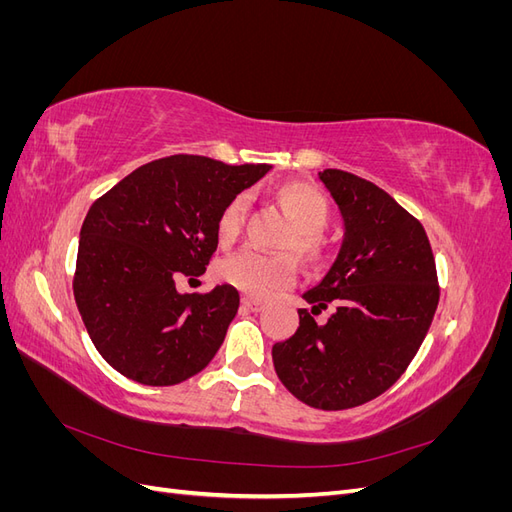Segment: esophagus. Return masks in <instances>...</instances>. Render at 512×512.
Returning <instances> with one entry per match:
<instances>
[{
  "label": "esophagus",
  "mask_w": 512,
  "mask_h": 512,
  "mask_svg": "<svg viewBox=\"0 0 512 512\" xmlns=\"http://www.w3.org/2000/svg\"><path fill=\"white\" fill-rule=\"evenodd\" d=\"M241 305H243L245 309H250V312H262V309H265V303L256 301V299H252V297H243V299H241Z\"/></svg>",
  "instance_id": "obj_1"
}]
</instances>
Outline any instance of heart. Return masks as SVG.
I'll return each instance as SVG.
<instances>
[{
    "instance_id": "b5f03b06",
    "label": "heart",
    "mask_w": 512,
    "mask_h": 512,
    "mask_svg": "<svg viewBox=\"0 0 512 512\" xmlns=\"http://www.w3.org/2000/svg\"><path fill=\"white\" fill-rule=\"evenodd\" d=\"M286 218L292 224V237L284 250L297 252L303 258H314L320 252V232L329 224V203L314 185L288 183L277 192ZM245 215V198L237 196L222 209L218 220V239L222 245L235 243ZM218 277L250 297H269L271 292L288 288L297 280V262L292 256H267L256 250H243L220 262Z\"/></svg>"
}]
</instances>
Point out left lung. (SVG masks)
<instances>
[{
	"mask_svg": "<svg viewBox=\"0 0 512 512\" xmlns=\"http://www.w3.org/2000/svg\"><path fill=\"white\" fill-rule=\"evenodd\" d=\"M318 179L344 220L322 280L303 292L299 329L271 350L277 378L303 404L346 410L382 395L423 344L440 290L425 228L393 196L346 170ZM329 304L334 314L313 318Z\"/></svg>",
	"mask_w": 512,
	"mask_h": 512,
	"instance_id": "obj_1",
	"label": "left lung"
}]
</instances>
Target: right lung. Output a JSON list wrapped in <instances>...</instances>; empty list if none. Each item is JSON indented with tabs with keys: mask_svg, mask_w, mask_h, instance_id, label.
<instances>
[{
	"mask_svg": "<svg viewBox=\"0 0 512 512\" xmlns=\"http://www.w3.org/2000/svg\"><path fill=\"white\" fill-rule=\"evenodd\" d=\"M271 168L168 156L138 166L89 207L74 301L91 342L119 374L170 386L213 359L239 292L228 284L207 294L179 292L175 277L205 271L222 209Z\"/></svg>",
	"mask_w": 512,
	"mask_h": 512,
	"instance_id": "add662e5",
	"label": "right lung"
}]
</instances>
